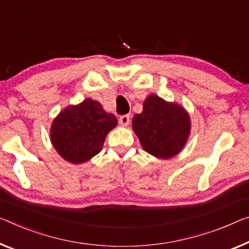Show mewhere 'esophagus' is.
I'll use <instances>...</instances> for the list:
<instances>
[{"label":"esophagus","instance_id":"esophagus-1","mask_svg":"<svg viewBox=\"0 0 249 249\" xmlns=\"http://www.w3.org/2000/svg\"><path fill=\"white\" fill-rule=\"evenodd\" d=\"M119 122H120L121 125H124V127H127V125L129 124V122H130V117L128 116V114L121 116L120 119H119Z\"/></svg>","mask_w":249,"mask_h":249}]
</instances>
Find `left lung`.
Here are the masks:
<instances>
[{
  "mask_svg": "<svg viewBox=\"0 0 249 249\" xmlns=\"http://www.w3.org/2000/svg\"><path fill=\"white\" fill-rule=\"evenodd\" d=\"M132 129L142 148L160 159L173 158L182 150L190 133L188 112L178 103L150 94L142 112L135 114Z\"/></svg>",
  "mask_w": 249,
  "mask_h": 249,
  "instance_id": "left-lung-1",
  "label": "left lung"
}]
</instances>
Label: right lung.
I'll return each instance as SVG.
<instances>
[{
	"label": "right lung",
	"instance_id": "right-lung-1",
	"mask_svg": "<svg viewBox=\"0 0 249 249\" xmlns=\"http://www.w3.org/2000/svg\"><path fill=\"white\" fill-rule=\"evenodd\" d=\"M117 124V118L106 112L100 102L86 99L59 113L53 120L50 138L63 159L82 163L101 151L107 135Z\"/></svg>",
	"mask_w": 249,
	"mask_h": 249
}]
</instances>
